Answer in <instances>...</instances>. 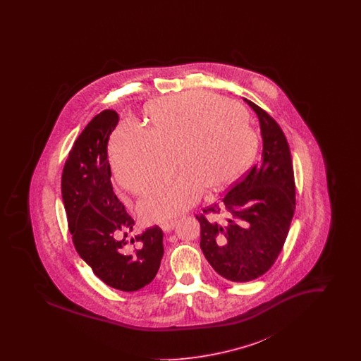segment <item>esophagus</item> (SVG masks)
Returning a JSON list of instances; mask_svg holds the SVG:
<instances>
[{
	"instance_id": "esophagus-1",
	"label": "esophagus",
	"mask_w": 361,
	"mask_h": 361,
	"mask_svg": "<svg viewBox=\"0 0 361 361\" xmlns=\"http://www.w3.org/2000/svg\"><path fill=\"white\" fill-rule=\"evenodd\" d=\"M174 227H176V222H174V221H168V222H162V224H161V228H162L165 233L172 231Z\"/></svg>"
}]
</instances>
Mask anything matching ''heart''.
Instances as JSON below:
<instances>
[{
	"instance_id": "heart-1",
	"label": "heart",
	"mask_w": 361,
	"mask_h": 361,
	"mask_svg": "<svg viewBox=\"0 0 361 361\" xmlns=\"http://www.w3.org/2000/svg\"><path fill=\"white\" fill-rule=\"evenodd\" d=\"M150 130L124 121L114 131L109 157L121 187L152 188L168 172L174 153L183 171L146 195L137 206L146 222H162L196 204L204 188H224L246 168L257 139L245 109L209 92L193 90L147 106Z\"/></svg>"
}]
</instances>
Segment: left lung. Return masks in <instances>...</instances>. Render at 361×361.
<instances>
[{
    "instance_id": "obj_1",
    "label": "left lung",
    "mask_w": 361,
    "mask_h": 361,
    "mask_svg": "<svg viewBox=\"0 0 361 361\" xmlns=\"http://www.w3.org/2000/svg\"><path fill=\"white\" fill-rule=\"evenodd\" d=\"M257 115L262 157L224 199L196 215L200 247L218 275L245 283L264 275L288 235L295 211L291 152L280 126L246 99Z\"/></svg>"
}]
</instances>
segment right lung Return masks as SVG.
Returning a JSON list of instances; mask_svg holds the SVG:
<instances>
[{"mask_svg": "<svg viewBox=\"0 0 361 361\" xmlns=\"http://www.w3.org/2000/svg\"><path fill=\"white\" fill-rule=\"evenodd\" d=\"M119 115L105 109L87 123L62 173V199L78 255L112 288L137 291L154 280L164 256V233L155 226L128 238L134 219L111 183L108 140Z\"/></svg>", "mask_w": 361, "mask_h": 361, "instance_id": "right-lung-1", "label": "right lung"}]
</instances>
